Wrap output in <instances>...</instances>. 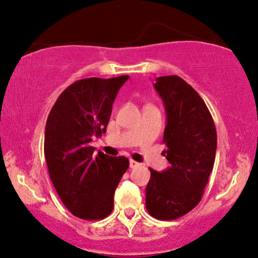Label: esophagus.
<instances>
[{"mask_svg": "<svg viewBox=\"0 0 258 258\" xmlns=\"http://www.w3.org/2000/svg\"><path fill=\"white\" fill-rule=\"evenodd\" d=\"M139 166H140L139 162L134 161V160H130V168H137L139 167Z\"/></svg>", "mask_w": 258, "mask_h": 258, "instance_id": "1", "label": "esophagus"}]
</instances>
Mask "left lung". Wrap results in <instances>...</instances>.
I'll return each instance as SVG.
<instances>
[{"mask_svg": "<svg viewBox=\"0 0 258 258\" xmlns=\"http://www.w3.org/2000/svg\"><path fill=\"white\" fill-rule=\"evenodd\" d=\"M167 115L163 155L170 167L150 168L146 209L159 220H174L201 202L217 151L214 120L202 97L179 76H161L154 84Z\"/></svg>", "mask_w": 258, "mask_h": 258, "instance_id": "obj_1", "label": "left lung"}]
</instances>
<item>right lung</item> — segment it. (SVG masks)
Wrapping results in <instances>:
<instances>
[{
	"instance_id": "obj_1",
	"label": "right lung",
	"mask_w": 258,
	"mask_h": 258,
	"mask_svg": "<svg viewBox=\"0 0 258 258\" xmlns=\"http://www.w3.org/2000/svg\"><path fill=\"white\" fill-rule=\"evenodd\" d=\"M129 76L82 79L69 86L49 113L44 155L57 195L77 218L101 220L112 213L114 192L129 167L124 156L95 155L93 137L106 133L119 88Z\"/></svg>"
}]
</instances>
